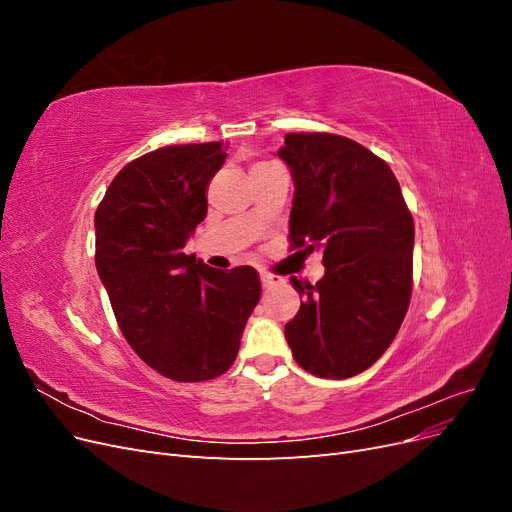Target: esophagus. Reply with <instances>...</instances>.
<instances>
[{"label":"esophagus","mask_w":512,"mask_h":512,"mask_svg":"<svg viewBox=\"0 0 512 512\" xmlns=\"http://www.w3.org/2000/svg\"><path fill=\"white\" fill-rule=\"evenodd\" d=\"M260 282H262V286H265V288H273V286H277V284L282 282V277H277V275H273V273L262 271V273H260Z\"/></svg>","instance_id":"obj_1"}]
</instances>
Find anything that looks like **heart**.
<instances>
[{
  "label": "heart",
  "mask_w": 512,
  "mask_h": 512,
  "mask_svg": "<svg viewBox=\"0 0 512 512\" xmlns=\"http://www.w3.org/2000/svg\"><path fill=\"white\" fill-rule=\"evenodd\" d=\"M258 166H265V164H258ZM258 166H254V168H258Z\"/></svg>",
  "instance_id": "heart-1"
}]
</instances>
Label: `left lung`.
<instances>
[{"label": "left lung", "mask_w": 512, "mask_h": 512, "mask_svg": "<svg viewBox=\"0 0 512 512\" xmlns=\"http://www.w3.org/2000/svg\"><path fill=\"white\" fill-rule=\"evenodd\" d=\"M294 181L290 250L322 252L324 277L303 284L286 324L294 361L344 380L374 365L395 339L412 297L414 220L384 160L346 136L286 134L277 151Z\"/></svg>", "instance_id": "obj_1"}]
</instances>
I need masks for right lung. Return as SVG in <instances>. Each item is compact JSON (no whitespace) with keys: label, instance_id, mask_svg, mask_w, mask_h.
Masks as SVG:
<instances>
[{"label":"right lung","instance_id":"1","mask_svg":"<svg viewBox=\"0 0 512 512\" xmlns=\"http://www.w3.org/2000/svg\"><path fill=\"white\" fill-rule=\"evenodd\" d=\"M222 143L170 145L123 166L96 211V269L132 350L177 382L235 363L260 299L252 267L211 269L183 245L207 215Z\"/></svg>","mask_w":512,"mask_h":512}]
</instances>
